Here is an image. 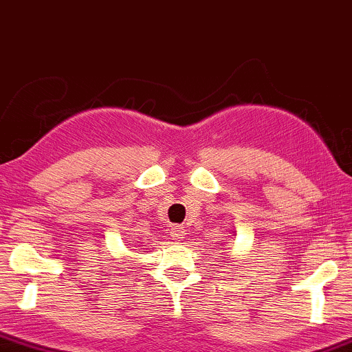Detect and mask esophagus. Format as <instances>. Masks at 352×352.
I'll return each mask as SVG.
<instances>
[{
	"label": "esophagus",
	"mask_w": 352,
	"mask_h": 352,
	"mask_svg": "<svg viewBox=\"0 0 352 352\" xmlns=\"http://www.w3.org/2000/svg\"><path fill=\"white\" fill-rule=\"evenodd\" d=\"M183 227L180 226H175L172 224L170 228H169V235H170V239H182L183 238Z\"/></svg>",
	"instance_id": "obj_1"
}]
</instances>
